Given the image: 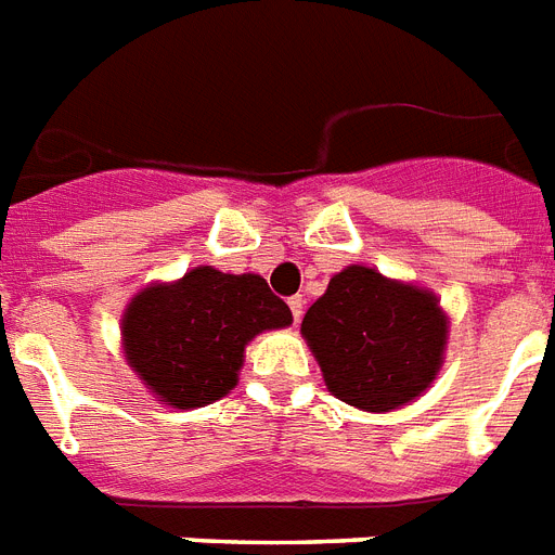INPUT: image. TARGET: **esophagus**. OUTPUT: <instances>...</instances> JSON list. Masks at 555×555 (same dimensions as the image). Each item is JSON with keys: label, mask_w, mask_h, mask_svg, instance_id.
Instances as JSON below:
<instances>
[{"label": "esophagus", "mask_w": 555, "mask_h": 555, "mask_svg": "<svg viewBox=\"0 0 555 555\" xmlns=\"http://www.w3.org/2000/svg\"><path fill=\"white\" fill-rule=\"evenodd\" d=\"M287 305H291L293 319H296V322H301V313H305V299H301V296H291V299H287Z\"/></svg>", "instance_id": "1"}]
</instances>
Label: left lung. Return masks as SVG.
<instances>
[{
  "mask_svg": "<svg viewBox=\"0 0 555 555\" xmlns=\"http://www.w3.org/2000/svg\"><path fill=\"white\" fill-rule=\"evenodd\" d=\"M301 333L327 390L353 408L382 413L408 404L436 379L448 319L434 293L350 264L310 305Z\"/></svg>",
  "mask_w": 555,
  "mask_h": 555,
  "instance_id": "8db88e82",
  "label": "left lung"
}]
</instances>
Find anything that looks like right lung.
<instances>
[{
	"mask_svg": "<svg viewBox=\"0 0 555 555\" xmlns=\"http://www.w3.org/2000/svg\"><path fill=\"white\" fill-rule=\"evenodd\" d=\"M291 308L254 273L196 268L176 285H153L121 319L125 353L159 402L202 408L222 399L256 333L287 327Z\"/></svg>",
	"mask_w": 555,
	"mask_h": 555,
	"instance_id": "add662e5",
	"label": "right lung"
}]
</instances>
